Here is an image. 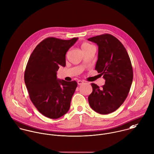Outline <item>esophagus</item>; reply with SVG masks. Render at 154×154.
Listing matches in <instances>:
<instances>
[{
	"instance_id": "esophagus-1",
	"label": "esophagus",
	"mask_w": 154,
	"mask_h": 154,
	"mask_svg": "<svg viewBox=\"0 0 154 154\" xmlns=\"http://www.w3.org/2000/svg\"><path fill=\"white\" fill-rule=\"evenodd\" d=\"M83 83H84V82L82 81V80H78V81H77V83H78L79 85H82Z\"/></svg>"
}]
</instances>
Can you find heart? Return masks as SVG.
<instances>
[{"label": "heart", "instance_id": "obj_1", "mask_svg": "<svg viewBox=\"0 0 154 154\" xmlns=\"http://www.w3.org/2000/svg\"><path fill=\"white\" fill-rule=\"evenodd\" d=\"M91 46H92L91 45H90L88 43H84L82 45V50H85V49H86L90 48Z\"/></svg>", "mask_w": 154, "mask_h": 154}]
</instances>
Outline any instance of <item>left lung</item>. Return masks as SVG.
I'll return each instance as SVG.
<instances>
[{
  "label": "left lung",
  "mask_w": 154,
  "mask_h": 154,
  "mask_svg": "<svg viewBox=\"0 0 154 154\" xmlns=\"http://www.w3.org/2000/svg\"><path fill=\"white\" fill-rule=\"evenodd\" d=\"M99 46L95 70L105 80L101 88L92 83V92L88 100L93 109L101 114L116 111L130 91L133 72L128 54L121 42L110 34L88 38Z\"/></svg>",
  "instance_id": "1"
}]
</instances>
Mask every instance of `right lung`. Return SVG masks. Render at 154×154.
<instances>
[{"label":"right lung","mask_w":154,"mask_h":154,"mask_svg":"<svg viewBox=\"0 0 154 154\" xmlns=\"http://www.w3.org/2000/svg\"><path fill=\"white\" fill-rule=\"evenodd\" d=\"M78 38H46L37 45L29 59L24 81L32 103L44 116L57 119L70 107L77 86L75 81L58 80L57 71L65 66V55Z\"/></svg>","instance_id":"add662e5"}]
</instances>
